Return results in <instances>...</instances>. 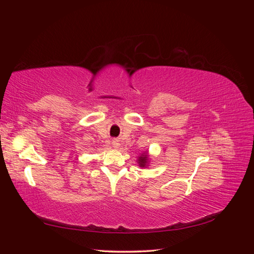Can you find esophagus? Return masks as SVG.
Here are the masks:
<instances>
[{
	"mask_svg": "<svg viewBox=\"0 0 254 254\" xmlns=\"http://www.w3.org/2000/svg\"><path fill=\"white\" fill-rule=\"evenodd\" d=\"M112 145H113L114 148H119V147H120V142H119V140H113V141H112Z\"/></svg>",
	"mask_w": 254,
	"mask_h": 254,
	"instance_id": "34e87169",
	"label": "esophagus"
}]
</instances>
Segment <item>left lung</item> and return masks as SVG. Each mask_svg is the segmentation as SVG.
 <instances>
[{"label":"left lung","instance_id":"left-lung-1","mask_svg":"<svg viewBox=\"0 0 254 254\" xmlns=\"http://www.w3.org/2000/svg\"><path fill=\"white\" fill-rule=\"evenodd\" d=\"M146 162H147V156H144V155H142V157H140V159H139V163H140V165L141 166H145V164H146Z\"/></svg>","mask_w":254,"mask_h":254}]
</instances>
